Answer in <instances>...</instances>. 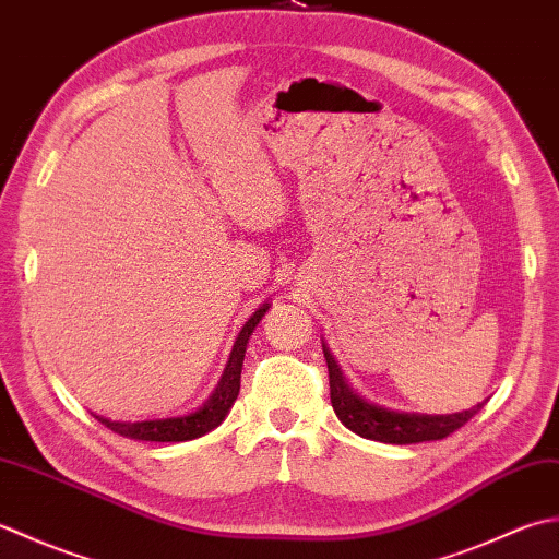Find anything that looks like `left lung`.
I'll use <instances>...</instances> for the list:
<instances>
[{
    "label": "left lung",
    "instance_id": "left-lung-1",
    "mask_svg": "<svg viewBox=\"0 0 559 559\" xmlns=\"http://www.w3.org/2000/svg\"><path fill=\"white\" fill-rule=\"evenodd\" d=\"M323 355L328 361L330 379V403L335 407V415L343 419L347 429L364 439L383 441V443H419L447 439L455 429H461L471 417L477 415V407L463 409L455 415H415V413H395L379 405H371L349 389L337 361L323 345Z\"/></svg>",
    "mask_w": 559,
    "mask_h": 559
}]
</instances>
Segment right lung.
Wrapping results in <instances>:
<instances>
[{"label":"right lung","instance_id":"1","mask_svg":"<svg viewBox=\"0 0 559 559\" xmlns=\"http://www.w3.org/2000/svg\"><path fill=\"white\" fill-rule=\"evenodd\" d=\"M267 309H270L267 304L260 306V309L250 316V321L243 325L241 333H238L219 385H216V391L212 393L210 401L204 403L198 413H190L183 417H168V419H146V423H110V419L98 417V415L96 419L100 425H106L110 431H116V435L134 439V441H190L207 435V431H212L216 425H222V419L226 417V413H229V407L236 401L238 389H241V369H243L248 337Z\"/></svg>","mask_w":559,"mask_h":559}]
</instances>
